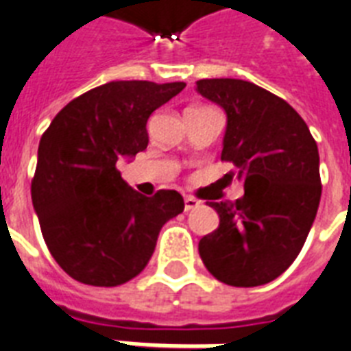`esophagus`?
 I'll use <instances>...</instances> for the list:
<instances>
[{"mask_svg": "<svg viewBox=\"0 0 351 351\" xmlns=\"http://www.w3.org/2000/svg\"><path fill=\"white\" fill-rule=\"evenodd\" d=\"M199 204H200L199 200L193 199V197H186V199H184V210H186V211L195 210V208H197Z\"/></svg>", "mask_w": 351, "mask_h": 351, "instance_id": "obj_1", "label": "esophagus"}]
</instances>
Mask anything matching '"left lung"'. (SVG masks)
<instances>
[{"mask_svg": "<svg viewBox=\"0 0 351 351\" xmlns=\"http://www.w3.org/2000/svg\"><path fill=\"white\" fill-rule=\"evenodd\" d=\"M228 117L221 160L245 182L235 202H210L219 228L199 243L206 269L232 287H258L287 271L311 230L322 195L318 147L293 106L241 79L197 80Z\"/></svg>", "mask_w": 351, "mask_h": 351, "instance_id": "1", "label": "left lung"}]
</instances>
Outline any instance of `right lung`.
<instances>
[{"instance_id":"add662e5","label":"right lung","mask_w":351,"mask_h":351,"mask_svg":"<svg viewBox=\"0 0 351 351\" xmlns=\"http://www.w3.org/2000/svg\"><path fill=\"white\" fill-rule=\"evenodd\" d=\"M184 88L112 80L69 101L42 134L33 206L51 256L77 282L116 287L138 276L162 226L184 211L178 191L140 195L116 167L145 151L151 114Z\"/></svg>"}]
</instances>
